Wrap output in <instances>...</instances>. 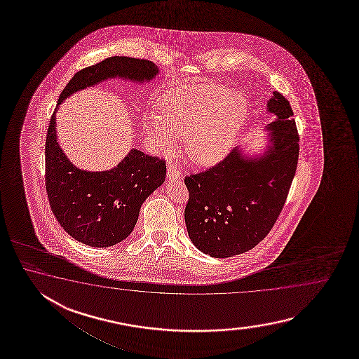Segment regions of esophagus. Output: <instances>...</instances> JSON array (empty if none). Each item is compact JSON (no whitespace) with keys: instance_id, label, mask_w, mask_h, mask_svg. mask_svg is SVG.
Here are the masks:
<instances>
[{"instance_id":"34e87169","label":"esophagus","mask_w":359,"mask_h":359,"mask_svg":"<svg viewBox=\"0 0 359 359\" xmlns=\"http://www.w3.org/2000/svg\"><path fill=\"white\" fill-rule=\"evenodd\" d=\"M180 178V173L177 172L176 168L173 165H168L167 169V180L169 181H176Z\"/></svg>"}]
</instances>
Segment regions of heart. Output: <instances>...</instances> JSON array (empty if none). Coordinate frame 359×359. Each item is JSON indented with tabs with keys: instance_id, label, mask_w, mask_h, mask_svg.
Returning <instances> with one entry per match:
<instances>
[{
	"instance_id": "b5f03b06",
	"label": "heart",
	"mask_w": 359,
	"mask_h": 359,
	"mask_svg": "<svg viewBox=\"0 0 359 359\" xmlns=\"http://www.w3.org/2000/svg\"><path fill=\"white\" fill-rule=\"evenodd\" d=\"M156 107L158 113L145 119L155 149L170 153L177 137H186V154L201 167H212L229 156L249 114L244 95L219 84L176 86Z\"/></svg>"
}]
</instances>
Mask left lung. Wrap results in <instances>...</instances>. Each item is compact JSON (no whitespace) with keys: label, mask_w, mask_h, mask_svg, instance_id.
Instances as JSON below:
<instances>
[{"label":"left lung","mask_w":359,"mask_h":359,"mask_svg":"<svg viewBox=\"0 0 359 359\" xmlns=\"http://www.w3.org/2000/svg\"><path fill=\"white\" fill-rule=\"evenodd\" d=\"M276 119L269 145L248 156L241 147L205 172L184 178L189 203L184 222L192 244L213 258L252 249L273 227L297 172L299 135L290 102L280 92L268 100Z\"/></svg>","instance_id":"8db88e82"}]
</instances>
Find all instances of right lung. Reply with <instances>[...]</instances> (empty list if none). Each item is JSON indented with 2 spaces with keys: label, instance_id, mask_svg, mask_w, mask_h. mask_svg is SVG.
<instances>
[{
  "label": "right lung",
  "instance_id": "1",
  "mask_svg": "<svg viewBox=\"0 0 359 359\" xmlns=\"http://www.w3.org/2000/svg\"><path fill=\"white\" fill-rule=\"evenodd\" d=\"M159 69L151 61L111 56L82 69L61 92L47 130L46 190L61 227L82 244L107 248L130 236L141 205L165 181V161L132 149L118 165L90 172L76 168L57 144L56 111L61 102L110 78L149 82Z\"/></svg>",
  "mask_w": 359,
  "mask_h": 359
}]
</instances>
